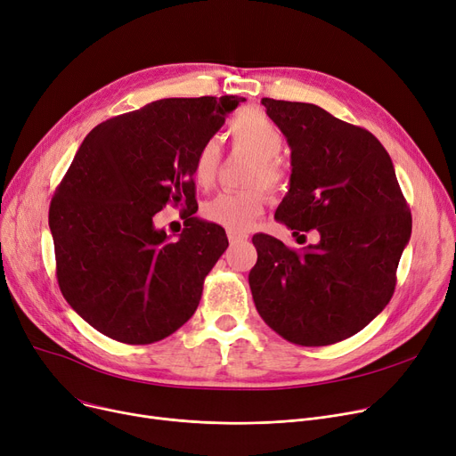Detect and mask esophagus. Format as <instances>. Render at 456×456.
<instances>
[{"instance_id": "esophagus-1", "label": "esophagus", "mask_w": 456, "mask_h": 456, "mask_svg": "<svg viewBox=\"0 0 456 456\" xmlns=\"http://www.w3.org/2000/svg\"><path fill=\"white\" fill-rule=\"evenodd\" d=\"M227 238H229L231 246H234V244H238V242H244V240H246V236H244V234H240V232H232V231H227Z\"/></svg>"}]
</instances>
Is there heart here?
<instances>
[{
  "mask_svg": "<svg viewBox=\"0 0 456 456\" xmlns=\"http://www.w3.org/2000/svg\"><path fill=\"white\" fill-rule=\"evenodd\" d=\"M232 146L253 157L248 167L246 184H260L270 194H277L286 186V172L279 162L284 138L272 119L260 110H244L238 114L229 127ZM222 148L216 138H208L194 160V179L200 186L208 188L220 172ZM265 194L253 186L242 191H224L208 200L201 214L210 224L232 232L248 231L265 210Z\"/></svg>",
  "mask_w": 456,
  "mask_h": 456,
  "instance_id": "heart-1",
  "label": "heart"
}]
</instances>
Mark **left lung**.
<instances>
[{
  "instance_id": "left-lung-1",
  "label": "left lung",
  "mask_w": 456,
  "mask_h": 456,
  "mask_svg": "<svg viewBox=\"0 0 456 456\" xmlns=\"http://www.w3.org/2000/svg\"><path fill=\"white\" fill-rule=\"evenodd\" d=\"M292 150L290 190L275 218L316 244L255 234V306L284 340L318 347L362 330L388 305L412 216L392 159L366 129L313 103L262 98Z\"/></svg>"
}]
</instances>
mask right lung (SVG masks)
<instances>
[{
	"mask_svg": "<svg viewBox=\"0 0 456 456\" xmlns=\"http://www.w3.org/2000/svg\"><path fill=\"white\" fill-rule=\"evenodd\" d=\"M242 102L159 100L83 140L55 190L50 229L64 299L105 337L153 344L196 313L203 281L229 242L220 225L194 216V160ZM167 202L189 207L177 241L154 227Z\"/></svg>",
	"mask_w": 456,
	"mask_h": 456,
	"instance_id": "right-lung-1",
	"label": "right lung"
}]
</instances>
